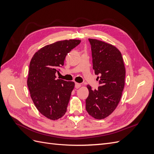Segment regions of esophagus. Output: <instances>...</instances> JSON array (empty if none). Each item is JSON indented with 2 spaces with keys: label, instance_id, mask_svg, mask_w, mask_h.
I'll return each mask as SVG.
<instances>
[{
  "label": "esophagus",
  "instance_id": "1",
  "mask_svg": "<svg viewBox=\"0 0 154 154\" xmlns=\"http://www.w3.org/2000/svg\"><path fill=\"white\" fill-rule=\"evenodd\" d=\"M81 87V84L80 83H75V88H80Z\"/></svg>",
  "mask_w": 154,
  "mask_h": 154
}]
</instances>
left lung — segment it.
Instances as JSON below:
<instances>
[{
    "label": "left lung",
    "mask_w": 154,
    "mask_h": 154,
    "mask_svg": "<svg viewBox=\"0 0 154 154\" xmlns=\"http://www.w3.org/2000/svg\"><path fill=\"white\" fill-rule=\"evenodd\" d=\"M91 45L93 69L100 75V86L92 90L87 86L88 96L85 100L88 114L97 119L106 118L117 107L125 86V67L122 53L113 45L88 38Z\"/></svg>",
    "instance_id": "1"
}]
</instances>
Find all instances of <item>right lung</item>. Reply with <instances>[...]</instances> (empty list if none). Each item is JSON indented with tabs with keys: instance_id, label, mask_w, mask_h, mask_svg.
<instances>
[{
	"instance_id": "add662e5",
	"label": "right lung",
	"mask_w": 154,
	"mask_h": 154,
	"mask_svg": "<svg viewBox=\"0 0 154 154\" xmlns=\"http://www.w3.org/2000/svg\"><path fill=\"white\" fill-rule=\"evenodd\" d=\"M80 42L66 40L47 45L31 60L27 81L31 97L40 112L51 120L66 114L74 87L73 82L57 79L55 74L63 66L67 54Z\"/></svg>"
}]
</instances>
